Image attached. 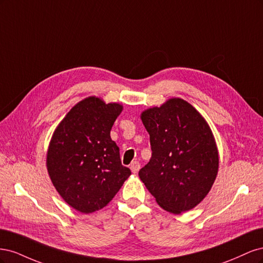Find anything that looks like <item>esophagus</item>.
Masks as SVG:
<instances>
[{
	"label": "esophagus",
	"instance_id": "34e87169",
	"mask_svg": "<svg viewBox=\"0 0 263 263\" xmlns=\"http://www.w3.org/2000/svg\"><path fill=\"white\" fill-rule=\"evenodd\" d=\"M140 169V163L138 161H133L130 164V170L133 173H137Z\"/></svg>",
	"mask_w": 263,
	"mask_h": 263
}]
</instances>
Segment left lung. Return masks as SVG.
<instances>
[{"mask_svg":"<svg viewBox=\"0 0 263 263\" xmlns=\"http://www.w3.org/2000/svg\"><path fill=\"white\" fill-rule=\"evenodd\" d=\"M153 155L139 170L157 203L181 214L194 209L208 195L218 172V150L204 117L182 99L141 113Z\"/></svg>","mask_w":263,"mask_h":263,"instance_id":"8db88e82","label":"left lung"}]
</instances>
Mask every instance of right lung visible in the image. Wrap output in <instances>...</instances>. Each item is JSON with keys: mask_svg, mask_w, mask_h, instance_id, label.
<instances>
[{"mask_svg": "<svg viewBox=\"0 0 263 263\" xmlns=\"http://www.w3.org/2000/svg\"><path fill=\"white\" fill-rule=\"evenodd\" d=\"M123 106L90 97L70 109L55 128L47 153V170L60 196L90 214L106 206L130 176L110 138Z\"/></svg>", "mask_w": 263, "mask_h": 263, "instance_id": "1", "label": "right lung"}]
</instances>
